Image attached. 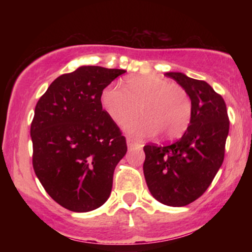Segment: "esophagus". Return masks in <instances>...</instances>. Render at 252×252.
Segmentation results:
<instances>
[{
	"instance_id": "1",
	"label": "esophagus",
	"mask_w": 252,
	"mask_h": 252,
	"mask_svg": "<svg viewBox=\"0 0 252 252\" xmlns=\"http://www.w3.org/2000/svg\"><path fill=\"white\" fill-rule=\"evenodd\" d=\"M126 144H128L129 148H131V147H141V143H138L137 141H135L134 138H126Z\"/></svg>"
}]
</instances>
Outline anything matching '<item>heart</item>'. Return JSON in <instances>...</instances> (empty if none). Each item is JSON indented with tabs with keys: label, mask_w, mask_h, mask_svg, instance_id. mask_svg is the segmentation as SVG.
<instances>
[{
	"label": "heart",
	"mask_w": 252,
	"mask_h": 252,
	"mask_svg": "<svg viewBox=\"0 0 252 252\" xmlns=\"http://www.w3.org/2000/svg\"><path fill=\"white\" fill-rule=\"evenodd\" d=\"M124 88L116 84L103 90V109L117 124H124L138 115L142 118L124 126L137 137H149L163 132L166 137H178L186 131L192 116V100L186 90L172 80L155 74L130 77Z\"/></svg>",
	"instance_id": "1"
}]
</instances>
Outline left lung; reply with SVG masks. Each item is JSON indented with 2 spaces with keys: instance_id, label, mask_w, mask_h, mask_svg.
<instances>
[{
  "instance_id": "obj_1",
  "label": "left lung",
  "mask_w": 252,
  "mask_h": 252,
  "mask_svg": "<svg viewBox=\"0 0 252 252\" xmlns=\"http://www.w3.org/2000/svg\"><path fill=\"white\" fill-rule=\"evenodd\" d=\"M166 76L186 90L192 116L189 128L174 143L143 147V173L156 200L181 207L204 194L220 168L230 121L222 97L206 82L181 72H167Z\"/></svg>"
}]
</instances>
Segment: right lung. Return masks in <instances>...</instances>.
<instances>
[{"label":"right lung","mask_w":252,"mask_h":252,"mask_svg":"<svg viewBox=\"0 0 252 252\" xmlns=\"http://www.w3.org/2000/svg\"><path fill=\"white\" fill-rule=\"evenodd\" d=\"M124 70L80 66L58 77L36 103L31 124L33 168L46 192L73 212L108 200L126 137L103 110V90Z\"/></svg>","instance_id":"right-lung-1"}]
</instances>
